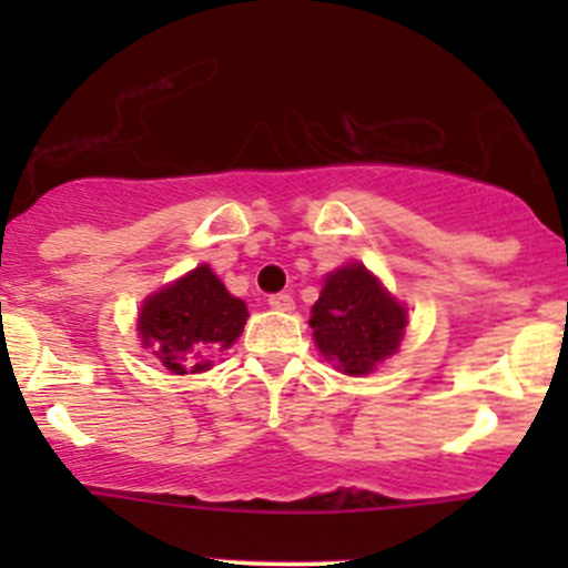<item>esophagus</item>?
I'll use <instances>...</instances> for the list:
<instances>
[{"label":"esophagus","instance_id":"esophagus-1","mask_svg":"<svg viewBox=\"0 0 568 568\" xmlns=\"http://www.w3.org/2000/svg\"><path fill=\"white\" fill-rule=\"evenodd\" d=\"M268 307H272V311H280V313L294 311V296L285 294V291H280V294H272V296H268Z\"/></svg>","mask_w":568,"mask_h":568}]
</instances>
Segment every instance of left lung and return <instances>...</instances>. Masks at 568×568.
<instances>
[{"instance_id":"1","label":"left lung","mask_w":568,"mask_h":568,"mask_svg":"<svg viewBox=\"0 0 568 568\" xmlns=\"http://www.w3.org/2000/svg\"><path fill=\"white\" fill-rule=\"evenodd\" d=\"M311 326L324 357L337 363L343 374L363 376L395 354L406 313L365 266L348 263L324 280Z\"/></svg>"}]
</instances>
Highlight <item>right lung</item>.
Instances as JSON below:
<instances>
[{"label": "right lung", "mask_w": 568, "mask_h": 568, "mask_svg": "<svg viewBox=\"0 0 568 568\" xmlns=\"http://www.w3.org/2000/svg\"><path fill=\"white\" fill-rule=\"evenodd\" d=\"M247 305L227 294L209 266H197L148 296L140 313L142 346H153V354L173 374H197L209 368V354L227 348L247 324Z\"/></svg>", "instance_id": "obj_1"}]
</instances>
